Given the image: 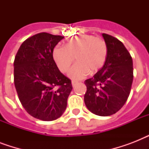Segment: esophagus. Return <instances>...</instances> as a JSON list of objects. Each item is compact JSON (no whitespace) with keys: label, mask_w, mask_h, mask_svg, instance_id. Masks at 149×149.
I'll list each match as a JSON object with an SVG mask.
<instances>
[{"label":"esophagus","mask_w":149,"mask_h":149,"mask_svg":"<svg viewBox=\"0 0 149 149\" xmlns=\"http://www.w3.org/2000/svg\"><path fill=\"white\" fill-rule=\"evenodd\" d=\"M77 84V81H72V86H76V84Z\"/></svg>","instance_id":"34e87169"}]
</instances>
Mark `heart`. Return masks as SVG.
I'll use <instances>...</instances> for the list:
<instances>
[{
  "instance_id": "heart-1",
  "label": "heart",
  "mask_w": 149,
  "mask_h": 149,
  "mask_svg": "<svg viewBox=\"0 0 149 149\" xmlns=\"http://www.w3.org/2000/svg\"><path fill=\"white\" fill-rule=\"evenodd\" d=\"M107 46L103 39L91 35L75 36L65 41L64 47L56 46L52 50V58L60 72H67L75 59V64L69 72L72 79H83L88 74L99 71L105 63Z\"/></svg>"
}]
</instances>
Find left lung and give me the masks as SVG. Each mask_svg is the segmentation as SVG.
Returning a JSON list of instances; mask_svg holds the SVG:
<instances>
[{"label":"left lung","instance_id":"8db88e82","mask_svg":"<svg viewBox=\"0 0 149 149\" xmlns=\"http://www.w3.org/2000/svg\"><path fill=\"white\" fill-rule=\"evenodd\" d=\"M107 46V55L103 67L84 84L86 92L84 102L89 111L96 115H112L120 110L129 97L133 82V62L120 41L102 34Z\"/></svg>","mask_w":149,"mask_h":149}]
</instances>
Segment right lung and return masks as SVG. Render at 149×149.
Here are the masks:
<instances>
[{"label":"right lung","mask_w":149,"mask_h":149,"mask_svg":"<svg viewBox=\"0 0 149 149\" xmlns=\"http://www.w3.org/2000/svg\"><path fill=\"white\" fill-rule=\"evenodd\" d=\"M63 36L42 32L20 46L14 62V82L25 111L45 121L60 118L72 91L71 80L58 70L52 50Z\"/></svg>","instance_id":"1"}]
</instances>
